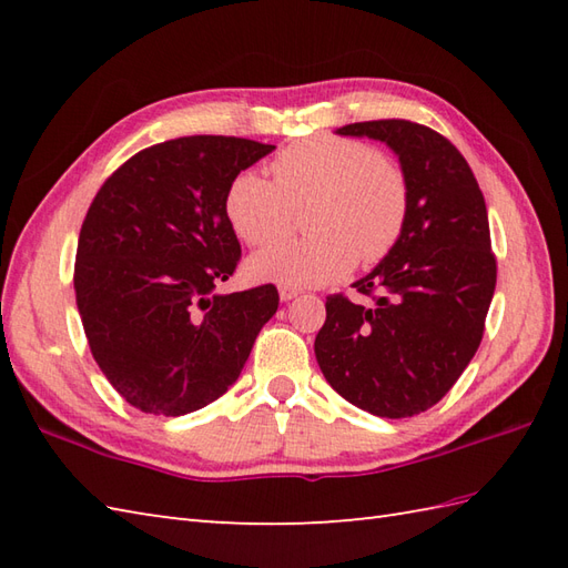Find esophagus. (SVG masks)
I'll return each instance as SVG.
<instances>
[{"instance_id": "esophagus-1", "label": "esophagus", "mask_w": 568, "mask_h": 568, "mask_svg": "<svg viewBox=\"0 0 568 568\" xmlns=\"http://www.w3.org/2000/svg\"><path fill=\"white\" fill-rule=\"evenodd\" d=\"M277 293H281L283 303H291V300H295L303 291H300L297 285H281V287H277Z\"/></svg>"}]
</instances>
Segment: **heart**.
Returning a JSON list of instances; mask_svg holds the SVG:
<instances>
[{"label": "heart", "instance_id": "heart-1", "mask_svg": "<svg viewBox=\"0 0 568 568\" xmlns=\"http://www.w3.org/2000/svg\"><path fill=\"white\" fill-rule=\"evenodd\" d=\"M271 178L236 173L224 190V216L251 246L287 232L293 210L305 207V239L277 241L248 261L258 281L322 285L354 268L381 263L403 239L409 214L405 173L368 143L310 136L283 149Z\"/></svg>", "mask_w": 568, "mask_h": 568}]
</instances>
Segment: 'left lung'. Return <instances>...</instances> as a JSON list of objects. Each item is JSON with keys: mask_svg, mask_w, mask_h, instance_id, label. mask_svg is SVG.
<instances>
[{"mask_svg": "<svg viewBox=\"0 0 568 568\" xmlns=\"http://www.w3.org/2000/svg\"><path fill=\"white\" fill-rule=\"evenodd\" d=\"M339 134L385 141L400 155L409 214L397 246L354 283L371 305L327 297L315 356L344 400L413 417L452 390L484 339L498 277L486 200L464 155L425 124L376 119Z\"/></svg>", "mask_w": 568, "mask_h": 568, "instance_id": "1", "label": "left lung"}]
</instances>
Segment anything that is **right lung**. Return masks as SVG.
Listing matches in <instances>:
<instances>
[{
    "label": "right lung",
    "mask_w": 568,
    "mask_h": 568,
    "mask_svg": "<svg viewBox=\"0 0 568 568\" xmlns=\"http://www.w3.org/2000/svg\"><path fill=\"white\" fill-rule=\"evenodd\" d=\"M273 149L236 136L155 143L119 165L84 214L72 273L84 336L141 413L180 417L222 397L275 315L271 283L214 293L241 261L224 190Z\"/></svg>",
    "instance_id": "obj_1"
}]
</instances>
